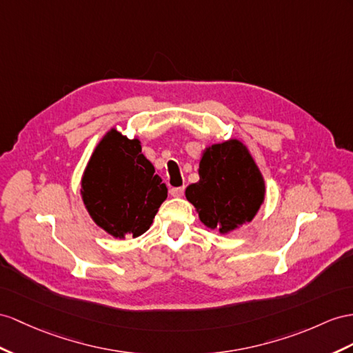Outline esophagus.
Returning <instances> with one entry per match:
<instances>
[{"mask_svg":"<svg viewBox=\"0 0 353 353\" xmlns=\"http://www.w3.org/2000/svg\"><path fill=\"white\" fill-rule=\"evenodd\" d=\"M185 192V188H171L170 189V195L174 196V198H180Z\"/></svg>","mask_w":353,"mask_h":353,"instance_id":"34e87169","label":"esophagus"}]
</instances>
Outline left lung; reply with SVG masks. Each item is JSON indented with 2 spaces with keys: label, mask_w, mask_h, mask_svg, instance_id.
Here are the masks:
<instances>
[{
  "label": "left lung",
  "mask_w": 353,
  "mask_h": 353,
  "mask_svg": "<svg viewBox=\"0 0 353 353\" xmlns=\"http://www.w3.org/2000/svg\"><path fill=\"white\" fill-rule=\"evenodd\" d=\"M198 174L200 180L189 185L185 195L207 228L230 234L254 221L264 204V176L246 144L239 139L207 146Z\"/></svg>",
  "instance_id": "8db88e82"
}]
</instances>
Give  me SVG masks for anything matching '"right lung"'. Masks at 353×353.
Here are the masks:
<instances>
[{"instance_id":"obj_1","label":"right lung","mask_w":353,"mask_h":353,"mask_svg":"<svg viewBox=\"0 0 353 353\" xmlns=\"http://www.w3.org/2000/svg\"><path fill=\"white\" fill-rule=\"evenodd\" d=\"M80 186L90 219L119 240L146 232L168 192L143 155L140 139H128L116 126L98 141Z\"/></svg>"}]
</instances>
